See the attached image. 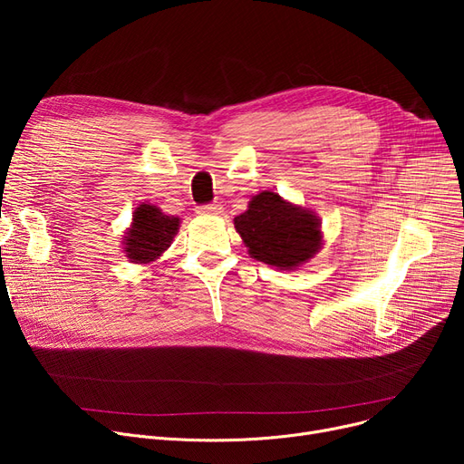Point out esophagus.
<instances>
[{"instance_id":"1","label":"esophagus","mask_w":464,"mask_h":464,"mask_svg":"<svg viewBox=\"0 0 464 464\" xmlns=\"http://www.w3.org/2000/svg\"><path fill=\"white\" fill-rule=\"evenodd\" d=\"M219 212H222V205L219 203H208L199 207V214H205V216H218Z\"/></svg>"}]
</instances>
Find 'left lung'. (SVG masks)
I'll return each mask as SVG.
<instances>
[{
	"mask_svg": "<svg viewBox=\"0 0 464 464\" xmlns=\"http://www.w3.org/2000/svg\"><path fill=\"white\" fill-rule=\"evenodd\" d=\"M233 222L248 254L282 271L297 269L322 248L318 216L284 201L275 191L254 195L248 210L235 216Z\"/></svg>",
	"mask_w": 464,
	"mask_h": 464,
	"instance_id": "left-lung-1",
	"label": "left lung"
}]
</instances>
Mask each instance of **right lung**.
I'll return each instance as SVG.
<instances>
[{
    "mask_svg": "<svg viewBox=\"0 0 464 464\" xmlns=\"http://www.w3.org/2000/svg\"><path fill=\"white\" fill-rule=\"evenodd\" d=\"M180 227V218L167 216L154 205H139L131 227L124 235V252L131 263L156 261L173 242Z\"/></svg>",
    "mask_w": 464,
    "mask_h": 464,
    "instance_id": "right-lung-1",
    "label": "right lung"
}]
</instances>
